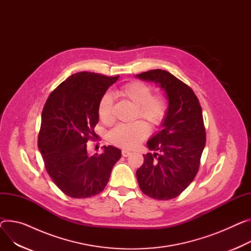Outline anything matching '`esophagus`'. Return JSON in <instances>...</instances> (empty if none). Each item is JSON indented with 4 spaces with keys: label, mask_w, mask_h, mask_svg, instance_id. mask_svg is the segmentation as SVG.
<instances>
[{
    "label": "esophagus",
    "mask_w": 251,
    "mask_h": 251,
    "mask_svg": "<svg viewBox=\"0 0 251 251\" xmlns=\"http://www.w3.org/2000/svg\"><path fill=\"white\" fill-rule=\"evenodd\" d=\"M130 153H131V151H128V150H123L122 151V155L124 156V157H127V156H129L130 155Z\"/></svg>",
    "instance_id": "esophagus-1"
}]
</instances>
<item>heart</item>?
Masks as SVG:
<instances>
[{
    "label": "heart",
    "instance_id": "1",
    "mask_svg": "<svg viewBox=\"0 0 251 251\" xmlns=\"http://www.w3.org/2000/svg\"><path fill=\"white\" fill-rule=\"evenodd\" d=\"M119 95L129 100L137 106V117L147 120L151 126H160L168 112V101L163 95H151V88L142 81H130L122 86ZM98 111L103 123L112 121V98L109 93H104L99 102ZM150 126L144 121H134L128 124H120L109 132V140L112 144L122 148L130 149L148 137Z\"/></svg>",
    "mask_w": 251,
    "mask_h": 251
}]
</instances>
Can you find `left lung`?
<instances>
[{
	"instance_id": "left-lung-1",
	"label": "left lung",
	"mask_w": 251,
	"mask_h": 251,
	"mask_svg": "<svg viewBox=\"0 0 251 251\" xmlns=\"http://www.w3.org/2000/svg\"><path fill=\"white\" fill-rule=\"evenodd\" d=\"M136 76L155 82L168 100L162 129L147 143L155 152L144 155L137 179L144 194L170 200L179 196L198 173L206 144L202 108L194 91L168 71L153 69Z\"/></svg>"
}]
</instances>
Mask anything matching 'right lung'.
I'll list each match as a JSON object with an SVG mask.
<instances>
[{
	"label": "right lung",
	"mask_w": 251,
	"mask_h": 251,
	"mask_svg": "<svg viewBox=\"0 0 251 251\" xmlns=\"http://www.w3.org/2000/svg\"><path fill=\"white\" fill-rule=\"evenodd\" d=\"M120 76L94 72L72 74L49 95L42 111L38 137L49 176L64 194L88 198L105 188L121 157L118 148L103 147L101 155L87 153V141L95 138L101 96Z\"/></svg>",
	"instance_id": "1"
}]
</instances>
